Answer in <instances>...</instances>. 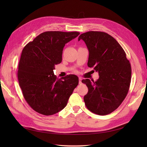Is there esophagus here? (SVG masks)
Masks as SVG:
<instances>
[{
    "mask_svg": "<svg viewBox=\"0 0 147 147\" xmlns=\"http://www.w3.org/2000/svg\"><path fill=\"white\" fill-rule=\"evenodd\" d=\"M82 83V78H79V84H81Z\"/></svg>",
    "mask_w": 147,
    "mask_h": 147,
    "instance_id": "1",
    "label": "esophagus"
}]
</instances>
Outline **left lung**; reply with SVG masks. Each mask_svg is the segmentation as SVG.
Masks as SVG:
<instances>
[{"mask_svg":"<svg viewBox=\"0 0 147 147\" xmlns=\"http://www.w3.org/2000/svg\"><path fill=\"white\" fill-rule=\"evenodd\" d=\"M89 51L88 66L98 72L96 82L83 80L88 92L84 96L87 109L99 115L113 112L125 99L129 89L131 67L125 51L112 36L100 31L82 34Z\"/></svg>","mask_w":147,"mask_h":147,"instance_id":"1","label":"left lung"}]
</instances>
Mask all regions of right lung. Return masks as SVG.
I'll use <instances>...</instances> for the list:
<instances>
[{"label":"right lung","instance_id":"add662e5","mask_svg":"<svg viewBox=\"0 0 147 147\" xmlns=\"http://www.w3.org/2000/svg\"><path fill=\"white\" fill-rule=\"evenodd\" d=\"M79 34L47 31L28 43L22 51L18 71L19 84L26 101L38 113L49 116L63 110L78 84L76 75L59 79L53 70L61 63L65 43Z\"/></svg>","mask_w":147,"mask_h":147}]
</instances>
